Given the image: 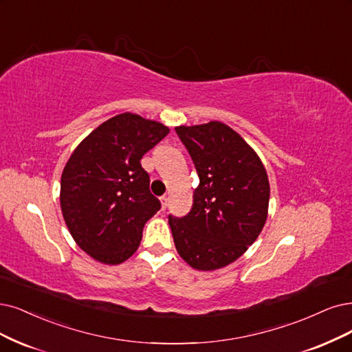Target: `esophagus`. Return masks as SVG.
Instances as JSON below:
<instances>
[{"mask_svg":"<svg viewBox=\"0 0 352 352\" xmlns=\"http://www.w3.org/2000/svg\"><path fill=\"white\" fill-rule=\"evenodd\" d=\"M161 204H162V209L165 210L166 206H168V197H166V196H162V197H161Z\"/></svg>","mask_w":352,"mask_h":352,"instance_id":"esophagus-1","label":"esophagus"}]
</instances>
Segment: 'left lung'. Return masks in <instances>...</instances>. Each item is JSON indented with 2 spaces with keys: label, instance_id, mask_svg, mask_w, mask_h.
Instances as JSON below:
<instances>
[{
  "label": "left lung",
  "instance_id": "8db88e82",
  "mask_svg": "<svg viewBox=\"0 0 352 352\" xmlns=\"http://www.w3.org/2000/svg\"><path fill=\"white\" fill-rule=\"evenodd\" d=\"M200 178L187 216H168L179 256L200 271L229 265L261 233L270 183L255 151L222 122L178 126Z\"/></svg>",
  "mask_w": 352,
  "mask_h": 352
}]
</instances>
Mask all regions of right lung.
<instances>
[{"instance_id":"right-lung-1","label":"right lung","mask_w":352,"mask_h":352,"mask_svg":"<svg viewBox=\"0 0 352 352\" xmlns=\"http://www.w3.org/2000/svg\"><path fill=\"white\" fill-rule=\"evenodd\" d=\"M169 133L162 123L117 114L72 152L60 178V209L72 238L97 261L132 256L148 220L161 209L140 160Z\"/></svg>"}]
</instances>
